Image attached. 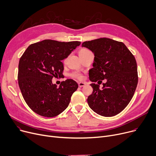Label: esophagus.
<instances>
[{
	"label": "esophagus",
	"mask_w": 156,
	"mask_h": 156,
	"mask_svg": "<svg viewBox=\"0 0 156 156\" xmlns=\"http://www.w3.org/2000/svg\"><path fill=\"white\" fill-rule=\"evenodd\" d=\"M78 84H79V87H83L86 85V83H85V82H79Z\"/></svg>",
	"instance_id": "obj_1"
}]
</instances>
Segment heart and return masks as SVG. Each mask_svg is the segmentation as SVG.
Listing matches in <instances>:
<instances>
[{
    "label": "heart",
    "mask_w": 156,
    "mask_h": 156,
    "mask_svg": "<svg viewBox=\"0 0 156 156\" xmlns=\"http://www.w3.org/2000/svg\"><path fill=\"white\" fill-rule=\"evenodd\" d=\"M88 52H90V51L88 49L82 48L79 51V55H84V54H86ZM71 77H73V78L77 79H82V75L80 74V73L77 72H75L74 73H72V74H71Z\"/></svg>",
    "instance_id": "b5f03b06"
}]
</instances>
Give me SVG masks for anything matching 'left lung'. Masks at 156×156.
I'll use <instances>...</instances> for the list:
<instances>
[{
  "mask_svg": "<svg viewBox=\"0 0 156 156\" xmlns=\"http://www.w3.org/2000/svg\"><path fill=\"white\" fill-rule=\"evenodd\" d=\"M86 47L94 54L93 68L89 70L93 93L87 98L89 107L97 114L113 116L122 112L133 96L138 84V72L133 55L122 42L106 38L84 41Z\"/></svg>",
  "mask_w": 156,
  "mask_h": 156,
  "instance_id": "1",
  "label": "left lung"
}]
</instances>
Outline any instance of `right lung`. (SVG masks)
<instances>
[{"label":"right lung","instance_id":"right-lung-1","mask_svg":"<svg viewBox=\"0 0 156 156\" xmlns=\"http://www.w3.org/2000/svg\"><path fill=\"white\" fill-rule=\"evenodd\" d=\"M80 44L78 41L44 40L30 44L23 54L18 68V84L26 104L36 113L54 117L69 106L77 83L67 79L57 87L51 80L63 77L62 60Z\"/></svg>","mask_w":156,"mask_h":156}]
</instances>
